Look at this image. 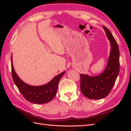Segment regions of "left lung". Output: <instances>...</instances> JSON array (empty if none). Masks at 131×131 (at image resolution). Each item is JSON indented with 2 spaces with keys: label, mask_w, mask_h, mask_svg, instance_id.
I'll return each instance as SVG.
<instances>
[{
  "label": "left lung",
  "mask_w": 131,
  "mask_h": 131,
  "mask_svg": "<svg viewBox=\"0 0 131 131\" xmlns=\"http://www.w3.org/2000/svg\"><path fill=\"white\" fill-rule=\"evenodd\" d=\"M107 37L110 41V54L107 66L102 74L96 77L80 74V89L85 97L100 100L110 93L120 70V52L115 39L109 30L103 26Z\"/></svg>",
  "instance_id": "8db88e82"
}]
</instances>
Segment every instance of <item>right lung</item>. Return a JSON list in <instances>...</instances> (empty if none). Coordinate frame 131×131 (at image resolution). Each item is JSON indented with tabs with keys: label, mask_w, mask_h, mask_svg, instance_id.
<instances>
[{
	"label": "right lung",
	"mask_w": 131,
	"mask_h": 131,
	"mask_svg": "<svg viewBox=\"0 0 131 131\" xmlns=\"http://www.w3.org/2000/svg\"><path fill=\"white\" fill-rule=\"evenodd\" d=\"M11 62L12 77L15 85L26 100L35 104H45L51 101L57 93L58 82L64 74L63 72L55 77L47 84L40 86H32L22 81L15 73Z\"/></svg>",
	"instance_id": "obj_1"
}]
</instances>
